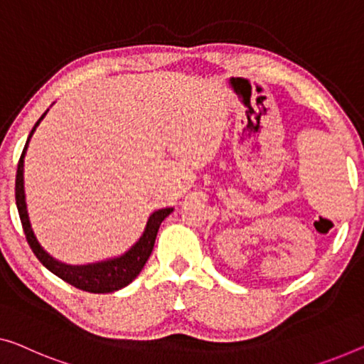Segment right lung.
I'll return each mask as SVG.
<instances>
[{
	"mask_svg": "<svg viewBox=\"0 0 364 364\" xmlns=\"http://www.w3.org/2000/svg\"><path fill=\"white\" fill-rule=\"evenodd\" d=\"M47 112L42 114V117L36 122V126L32 127L27 142L24 145L23 154H21L19 164H18V173H16V205H18L21 224H23L24 234L27 238V243L32 248V252L37 257V259L46 267L48 271H52L53 274L63 279L65 283L78 287L81 291L86 292H95V294H106V292H114L126 287L129 283L137 278V274L142 271L144 264L147 263L151 250H154V243L156 238V232L160 229V224L164 222L168 215L173 213L171 208L159 209L150 215L145 227L144 235L140 237V240L130 248V250L122 255V257L107 259V262L95 263V264H83V267H72V264H65L53 259L43 248L39 245L34 232L31 229L29 215H27L26 208V196H24V155L27 150V144L34 134L36 127L39 126V122L43 119Z\"/></svg>",
	"mask_w": 364,
	"mask_h": 364,
	"instance_id": "add662e5",
	"label": "right lung"
}]
</instances>
